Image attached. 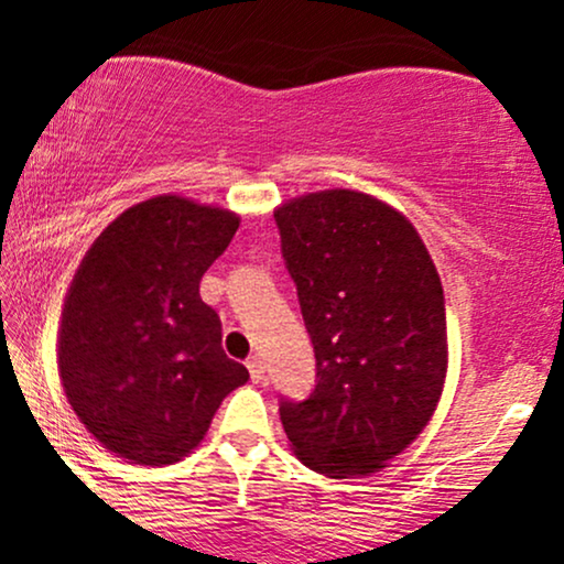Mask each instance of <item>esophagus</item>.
I'll use <instances>...</instances> for the list:
<instances>
[{
  "mask_svg": "<svg viewBox=\"0 0 564 564\" xmlns=\"http://www.w3.org/2000/svg\"><path fill=\"white\" fill-rule=\"evenodd\" d=\"M246 367H249V375L253 382L264 380V361H261L259 357H251L249 361H246Z\"/></svg>",
  "mask_w": 564,
  "mask_h": 564,
  "instance_id": "34e87169",
  "label": "esophagus"
}]
</instances>
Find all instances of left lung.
I'll use <instances>...</instances> for the list:
<instances>
[{
  "mask_svg": "<svg viewBox=\"0 0 564 564\" xmlns=\"http://www.w3.org/2000/svg\"><path fill=\"white\" fill-rule=\"evenodd\" d=\"M315 349V390L282 400L297 459L334 480L372 475L415 442L446 377V307L413 223L357 189L274 210Z\"/></svg>",
  "mask_w": 564,
  "mask_h": 564,
  "instance_id": "1",
  "label": "left lung"
}]
</instances>
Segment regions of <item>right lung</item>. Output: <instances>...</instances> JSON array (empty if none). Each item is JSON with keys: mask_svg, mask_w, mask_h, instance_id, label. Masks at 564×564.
I'll return each mask as SVG.
<instances>
[{"mask_svg": "<svg viewBox=\"0 0 564 564\" xmlns=\"http://www.w3.org/2000/svg\"><path fill=\"white\" fill-rule=\"evenodd\" d=\"M238 223L223 207L159 195L118 215L76 269L58 375L79 421L118 457L151 467L187 457L223 398L249 380L199 297Z\"/></svg>", "mask_w": 564, "mask_h": 564, "instance_id": "1", "label": "right lung"}]
</instances>
